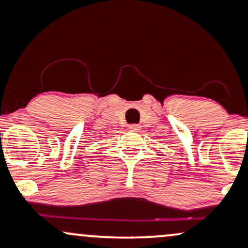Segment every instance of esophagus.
I'll use <instances>...</instances> for the list:
<instances>
[{
  "instance_id": "obj_1",
  "label": "esophagus",
  "mask_w": 248,
  "mask_h": 248,
  "mask_svg": "<svg viewBox=\"0 0 248 248\" xmlns=\"http://www.w3.org/2000/svg\"><path fill=\"white\" fill-rule=\"evenodd\" d=\"M139 129H140V124H131V126H129V131L138 132Z\"/></svg>"
}]
</instances>
